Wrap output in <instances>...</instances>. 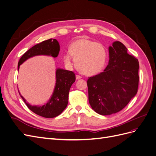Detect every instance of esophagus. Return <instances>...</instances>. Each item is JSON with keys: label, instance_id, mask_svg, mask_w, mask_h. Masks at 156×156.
Returning <instances> with one entry per match:
<instances>
[{"label": "esophagus", "instance_id": "obj_1", "mask_svg": "<svg viewBox=\"0 0 156 156\" xmlns=\"http://www.w3.org/2000/svg\"><path fill=\"white\" fill-rule=\"evenodd\" d=\"M81 78H82V77L81 76V75H76V79H81Z\"/></svg>", "mask_w": 156, "mask_h": 156}]
</instances>
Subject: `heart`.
Returning <instances> with one entry per match:
<instances>
[{
	"mask_svg": "<svg viewBox=\"0 0 156 156\" xmlns=\"http://www.w3.org/2000/svg\"><path fill=\"white\" fill-rule=\"evenodd\" d=\"M72 57L75 61L77 69L87 75H94L101 72L104 68L107 51L105 47L87 38L74 41L69 48V53L64 56V62L72 64Z\"/></svg>",
	"mask_w": 156,
	"mask_h": 156,
	"instance_id": "b5f03b06",
	"label": "heart"
}]
</instances>
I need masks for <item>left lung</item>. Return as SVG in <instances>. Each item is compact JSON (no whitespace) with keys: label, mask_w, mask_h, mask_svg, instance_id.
<instances>
[{"label":"left lung","mask_w":156,"mask_h":156,"mask_svg":"<svg viewBox=\"0 0 156 156\" xmlns=\"http://www.w3.org/2000/svg\"><path fill=\"white\" fill-rule=\"evenodd\" d=\"M127 50L121 42L115 41L108 48L109 61L105 70L87 80L90 105L98 114L120 111L138 91L139 61Z\"/></svg>","instance_id":"left-lung-1"}]
</instances>
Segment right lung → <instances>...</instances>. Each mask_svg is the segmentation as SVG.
<instances>
[{
  "instance_id": "obj_1",
  "label": "right lung",
  "mask_w": 156,
  "mask_h": 156,
  "mask_svg": "<svg viewBox=\"0 0 156 156\" xmlns=\"http://www.w3.org/2000/svg\"><path fill=\"white\" fill-rule=\"evenodd\" d=\"M60 51V45L55 39L45 40L33 46L26 51L19 60L17 69L26 60L32 56L44 55L57 57ZM56 85L54 92L48 103L42 106H32L27 103L25 98L20 96L30 111L44 118H54L60 115L67 107L69 89L75 81V75L72 71L57 69L56 72Z\"/></svg>"
}]
</instances>
